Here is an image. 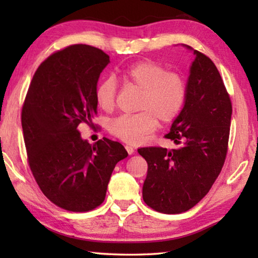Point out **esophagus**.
<instances>
[{
  "instance_id": "esophagus-1",
  "label": "esophagus",
  "mask_w": 258,
  "mask_h": 258,
  "mask_svg": "<svg viewBox=\"0 0 258 258\" xmlns=\"http://www.w3.org/2000/svg\"><path fill=\"white\" fill-rule=\"evenodd\" d=\"M125 149H126V151H127L128 155H133V154H134V149H133L132 146L126 145V146H125Z\"/></svg>"
}]
</instances>
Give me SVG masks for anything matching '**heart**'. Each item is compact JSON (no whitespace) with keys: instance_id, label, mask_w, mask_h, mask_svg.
<instances>
[{"instance_id":"b5f03b06","label":"heart","mask_w":258,"mask_h":258,"mask_svg":"<svg viewBox=\"0 0 258 258\" xmlns=\"http://www.w3.org/2000/svg\"><path fill=\"white\" fill-rule=\"evenodd\" d=\"M121 76L130 84L142 91L135 115H123L109 124L110 132L128 143H138L143 135L157 126V119L169 123L180 113L185 101L186 86L177 73L149 60L135 62L121 71ZM95 101L99 108L111 110L115 106L117 84L115 78H102L95 87Z\"/></svg>"}]
</instances>
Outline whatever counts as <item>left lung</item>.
<instances>
[{
    "label": "left lung",
    "mask_w": 258,
    "mask_h": 258,
    "mask_svg": "<svg viewBox=\"0 0 258 258\" xmlns=\"http://www.w3.org/2000/svg\"><path fill=\"white\" fill-rule=\"evenodd\" d=\"M195 54L182 110L166 139L177 149L140 148L148 163L142 196L152 209L180 214L197 205L211 190L223 167L232 106L213 61L191 46Z\"/></svg>",
    "instance_id": "left-lung-1"
}]
</instances>
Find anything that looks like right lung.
<instances>
[{
	"label": "right lung",
	"instance_id": "add662e5",
	"mask_svg": "<svg viewBox=\"0 0 258 258\" xmlns=\"http://www.w3.org/2000/svg\"><path fill=\"white\" fill-rule=\"evenodd\" d=\"M110 62L97 47L76 44L55 52L35 72L21 113L28 163L43 194L71 212L103 203L111 173L127 151L107 138L91 145L78 126L98 112L95 87Z\"/></svg>",
	"mask_w": 258,
	"mask_h": 258
}]
</instances>
